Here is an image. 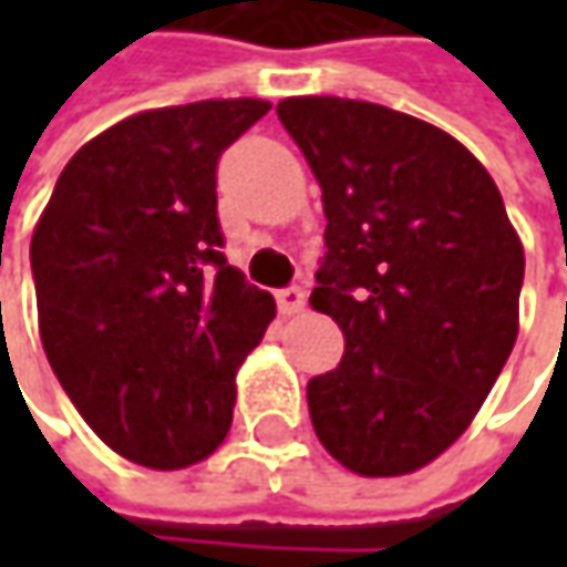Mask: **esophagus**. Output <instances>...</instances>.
<instances>
[{
	"label": "esophagus",
	"mask_w": 567,
	"mask_h": 567,
	"mask_svg": "<svg viewBox=\"0 0 567 567\" xmlns=\"http://www.w3.org/2000/svg\"><path fill=\"white\" fill-rule=\"evenodd\" d=\"M277 309H280L284 316L302 312V309H306V290H302V287H284V290H277Z\"/></svg>",
	"instance_id": "1"
}]
</instances>
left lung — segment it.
<instances>
[{
	"instance_id": "obj_1",
	"label": "left lung",
	"mask_w": 567,
	"mask_h": 567,
	"mask_svg": "<svg viewBox=\"0 0 567 567\" xmlns=\"http://www.w3.org/2000/svg\"><path fill=\"white\" fill-rule=\"evenodd\" d=\"M277 116L321 186L312 309L343 360L306 388L316 435L360 476L451 447L517 340L524 246L498 186L457 138L379 103L287 97Z\"/></svg>"
}]
</instances>
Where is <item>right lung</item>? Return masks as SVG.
<instances>
[{
  "label": "right lung",
  "instance_id": "1",
  "mask_svg": "<svg viewBox=\"0 0 567 567\" xmlns=\"http://www.w3.org/2000/svg\"><path fill=\"white\" fill-rule=\"evenodd\" d=\"M271 110L202 100L116 122L65 164L31 239L40 340L84 423L151 470L227 439L236 369L277 316L227 265L217 161Z\"/></svg>",
  "mask_w": 567,
  "mask_h": 567
}]
</instances>
